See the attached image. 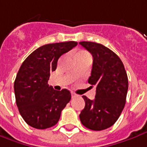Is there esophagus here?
Wrapping results in <instances>:
<instances>
[{
  "mask_svg": "<svg viewBox=\"0 0 147 147\" xmlns=\"http://www.w3.org/2000/svg\"><path fill=\"white\" fill-rule=\"evenodd\" d=\"M71 96H72V98H75V97H77L78 95L76 94V93H75V92H71Z\"/></svg>",
  "mask_w": 147,
  "mask_h": 147,
  "instance_id": "1",
  "label": "esophagus"
}]
</instances>
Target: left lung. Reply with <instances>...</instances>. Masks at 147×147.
I'll list each match as a JSON object with an SVG mask.
<instances>
[{"label":"left lung","mask_w":147,"mask_h":147,"mask_svg":"<svg viewBox=\"0 0 147 147\" xmlns=\"http://www.w3.org/2000/svg\"><path fill=\"white\" fill-rule=\"evenodd\" d=\"M80 44L93 57L88 83L96 87L94 100L83 96L85 107L80 119L88 129L103 130L115 123L125 107L127 74L119 57L110 49L93 42H80Z\"/></svg>","instance_id":"obj_1"}]
</instances>
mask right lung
Segmentation results:
<instances>
[{"label":"right lung","mask_w":147,"mask_h":147,"mask_svg":"<svg viewBox=\"0 0 147 147\" xmlns=\"http://www.w3.org/2000/svg\"><path fill=\"white\" fill-rule=\"evenodd\" d=\"M77 44L70 41L42 46L22 63L15 79L14 93L19 113L29 125L44 129L59 121L71 95L67 89L56 91L49 86V77L59 57Z\"/></svg>","instance_id":"1"}]
</instances>
